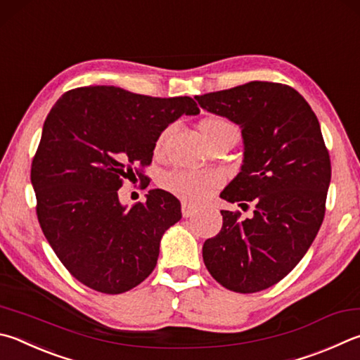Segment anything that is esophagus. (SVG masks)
<instances>
[{
  "label": "esophagus",
  "instance_id": "1",
  "mask_svg": "<svg viewBox=\"0 0 360 360\" xmlns=\"http://www.w3.org/2000/svg\"><path fill=\"white\" fill-rule=\"evenodd\" d=\"M181 211H182V217H192V215H195V212H197V209H195L192 205H188V202H182L181 205Z\"/></svg>",
  "mask_w": 360,
  "mask_h": 360
}]
</instances>
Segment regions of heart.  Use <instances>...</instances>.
I'll return each instance as SVG.
<instances>
[{"instance_id": "heart-1", "label": "heart", "mask_w": 360, "mask_h": 360, "mask_svg": "<svg viewBox=\"0 0 360 360\" xmlns=\"http://www.w3.org/2000/svg\"><path fill=\"white\" fill-rule=\"evenodd\" d=\"M200 130L205 140L211 143L215 136L221 134H236L238 129L221 117H207V120L200 124ZM167 130L162 132L155 141V153H160L165 141ZM220 184V176L215 173H198L191 172V169H173L162 178V186L172 192L176 197L188 201V202H200L209 197L214 188Z\"/></svg>"}]
</instances>
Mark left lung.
Masks as SVG:
<instances>
[{"mask_svg": "<svg viewBox=\"0 0 360 360\" xmlns=\"http://www.w3.org/2000/svg\"><path fill=\"white\" fill-rule=\"evenodd\" d=\"M209 113L240 127L244 159L220 198L255 205L250 219L220 211L221 230L202 245L207 271L225 288L257 292L278 283L309 250L326 211L330 159L318 117L296 89L250 82L195 96Z\"/></svg>", "mask_w": 360, "mask_h": 360, "instance_id": "1", "label": "left lung"}]
</instances>
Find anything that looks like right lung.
<instances>
[{
	"instance_id": "1",
	"label": "right lung",
	"mask_w": 360,
	"mask_h": 360,
	"mask_svg": "<svg viewBox=\"0 0 360 360\" xmlns=\"http://www.w3.org/2000/svg\"><path fill=\"white\" fill-rule=\"evenodd\" d=\"M192 97H149L117 86L70 89L44 122L31 165L37 219L49 244L78 282L99 292L135 288L154 271L160 239L179 221L181 202L154 188L122 206L117 191L153 162L155 141ZM146 178V176H145Z\"/></svg>"
}]
</instances>
